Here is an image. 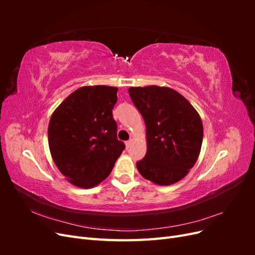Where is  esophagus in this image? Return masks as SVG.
<instances>
[{
  "mask_svg": "<svg viewBox=\"0 0 255 255\" xmlns=\"http://www.w3.org/2000/svg\"><path fill=\"white\" fill-rule=\"evenodd\" d=\"M130 144H132V140H128V141H126V146H127L128 149L129 148Z\"/></svg>",
  "mask_w": 255,
  "mask_h": 255,
  "instance_id": "obj_1",
  "label": "esophagus"
}]
</instances>
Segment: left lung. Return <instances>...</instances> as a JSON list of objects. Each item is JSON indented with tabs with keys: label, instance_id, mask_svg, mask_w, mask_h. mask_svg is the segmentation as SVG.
Wrapping results in <instances>:
<instances>
[{
	"label": "left lung",
	"instance_id": "1",
	"mask_svg": "<svg viewBox=\"0 0 255 255\" xmlns=\"http://www.w3.org/2000/svg\"><path fill=\"white\" fill-rule=\"evenodd\" d=\"M128 95L146 130V153L136 163L138 171L158 185L182 180L201 150L203 126L199 114L182 95L168 87H130Z\"/></svg>",
	"mask_w": 255,
	"mask_h": 255
}]
</instances>
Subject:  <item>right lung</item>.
I'll use <instances>...</instances> for the list:
<instances>
[{
  "label": "right lung",
  "mask_w": 255,
  "mask_h": 255,
  "mask_svg": "<svg viewBox=\"0 0 255 255\" xmlns=\"http://www.w3.org/2000/svg\"><path fill=\"white\" fill-rule=\"evenodd\" d=\"M117 91L102 85L81 87L61 102L50 119L53 160L75 186L91 188L105 180L126 149L117 138L113 118Z\"/></svg>",
  "instance_id": "obj_1"
}]
</instances>
